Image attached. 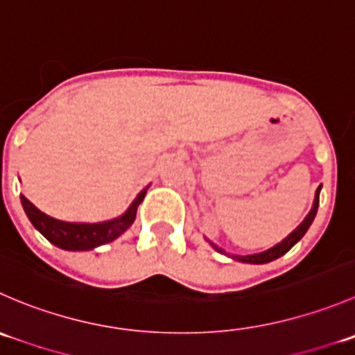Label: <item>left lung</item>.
Instances as JSON below:
<instances>
[{
    "instance_id": "left-lung-1",
    "label": "left lung",
    "mask_w": 355,
    "mask_h": 355,
    "mask_svg": "<svg viewBox=\"0 0 355 355\" xmlns=\"http://www.w3.org/2000/svg\"><path fill=\"white\" fill-rule=\"evenodd\" d=\"M319 192H321V187L315 191V199H314V205H312V209L309 211V215L305 216L304 222L300 223V225L297 227V229L293 230V232L290 234V236L286 237V239L281 241L279 244H276V246H272L270 250L267 251H261V253H254V254H246V257H241V254H232L234 260H239V261H244V263H269V261L276 260V258L283 257L284 253H288V251L291 250V248L295 246V244L298 243V241L302 239V237L305 236V232L309 230V227L312 225V222H314L315 218V213H318V206H319ZM211 246L215 248L216 251H220V253H223L222 248L215 246V244L211 243Z\"/></svg>"
}]
</instances>
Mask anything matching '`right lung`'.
Here are the masks:
<instances>
[{
  "label": "right lung",
  "instance_id": "add662e5",
  "mask_svg": "<svg viewBox=\"0 0 355 355\" xmlns=\"http://www.w3.org/2000/svg\"><path fill=\"white\" fill-rule=\"evenodd\" d=\"M147 189H144L135 201L121 216L114 220L98 223H78V222H62V220L51 218L36 208L26 196H20L24 211L34 227L57 248L67 251H88L94 248L111 243L116 237L121 236L137 216V208L144 201Z\"/></svg>",
  "mask_w": 355,
  "mask_h": 355
}]
</instances>
